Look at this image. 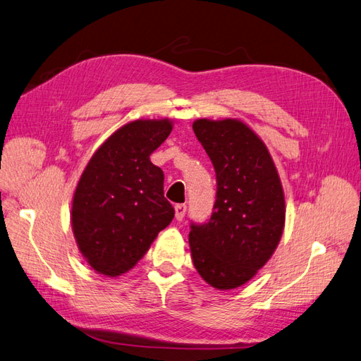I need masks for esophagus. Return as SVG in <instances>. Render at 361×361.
<instances>
[{"label":"esophagus","instance_id":"esophagus-1","mask_svg":"<svg viewBox=\"0 0 361 361\" xmlns=\"http://www.w3.org/2000/svg\"><path fill=\"white\" fill-rule=\"evenodd\" d=\"M174 216H176V220H183V217H185V212H187V204L185 203H178L176 207H174Z\"/></svg>","mask_w":361,"mask_h":361}]
</instances>
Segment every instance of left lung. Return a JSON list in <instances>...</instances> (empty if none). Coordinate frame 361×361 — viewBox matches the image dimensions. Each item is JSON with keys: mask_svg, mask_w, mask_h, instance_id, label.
<instances>
[{"mask_svg": "<svg viewBox=\"0 0 361 361\" xmlns=\"http://www.w3.org/2000/svg\"><path fill=\"white\" fill-rule=\"evenodd\" d=\"M192 130L216 170L217 194L211 219L191 223V257L209 286L232 290L255 276L278 247L284 190L266 144L243 121L200 118Z\"/></svg>", "mask_w": 361, "mask_h": 361, "instance_id": "8db88e82", "label": "left lung"}]
</instances>
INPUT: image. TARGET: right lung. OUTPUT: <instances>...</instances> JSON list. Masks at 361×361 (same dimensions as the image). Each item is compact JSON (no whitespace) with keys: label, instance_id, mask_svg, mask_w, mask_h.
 Here are the masks:
<instances>
[{"label":"right lung","instance_id":"1","mask_svg":"<svg viewBox=\"0 0 361 361\" xmlns=\"http://www.w3.org/2000/svg\"><path fill=\"white\" fill-rule=\"evenodd\" d=\"M171 129L169 118L124 124L83 170L73 197L71 226L97 274H126L171 223L174 209L164 197V173L150 161Z\"/></svg>","mask_w":361,"mask_h":361}]
</instances>
